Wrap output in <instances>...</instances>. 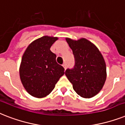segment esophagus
Returning a JSON list of instances; mask_svg holds the SVG:
<instances>
[{"instance_id":"obj_1","label":"esophagus","mask_w":125,"mask_h":125,"mask_svg":"<svg viewBox=\"0 0 125 125\" xmlns=\"http://www.w3.org/2000/svg\"><path fill=\"white\" fill-rule=\"evenodd\" d=\"M62 65H63V68H64V69L65 70L66 68H67V65H66V63H63Z\"/></svg>"}]
</instances>
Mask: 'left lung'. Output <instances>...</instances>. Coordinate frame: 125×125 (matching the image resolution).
Wrapping results in <instances>:
<instances>
[{
    "instance_id": "obj_1",
    "label": "left lung",
    "mask_w": 125,
    "mask_h": 125,
    "mask_svg": "<svg viewBox=\"0 0 125 125\" xmlns=\"http://www.w3.org/2000/svg\"><path fill=\"white\" fill-rule=\"evenodd\" d=\"M65 40L75 59L74 67L66 70V76L79 96L92 98L100 92L106 81L105 60L98 47L86 38Z\"/></svg>"
}]
</instances>
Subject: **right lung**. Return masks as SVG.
Masks as SVG:
<instances>
[{
    "label": "right lung",
    "mask_w": 125,
    "mask_h": 125,
    "mask_svg": "<svg viewBox=\"0 0 125 125\" xmlns=\"http://www.w3.org/2000/svg\"><path fill=\"white\" fill-rule=\"evenodd\" d=\"M58 37L43 36L32 42L22 56L19 74L24 89L33 97H46L54 89L64 68L58 64L51 45Z\"/></svg>",
    "instance_id": "right-lung-1"
}]
</instances>
